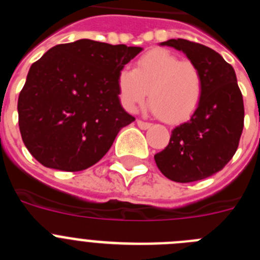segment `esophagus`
<instances>
[{
  "label": "esophagus",
  "instance_id": "obj_1",
  "mask_svg": "<svg viewBox=\"0 0 260 260\" xmlns=\"http://www.w3.org/2000/svg\"><path fill=\"white\" fill-rule=\"evenodd\" d=\"M137 125L139 126V128H142V130H147V128L151 127L150 122H144L142 119H137Z\"/></svg>",
  "mask_w": 260,
  "mask_h": 260
}]
</instances>
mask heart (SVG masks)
Masks as SVG:
<instances>
[{
	"instance_id": "b5f03b06",
	"label": "heart",
	"mask_w": 260,
	"mask_h": 260,
	"mask_svg": "<svg viewBox=\"0 0 260 260\" xmlns=\"http://www.w3.org/2000/svg\"><path fill=\"white\" fill-rule=\"evenodd\" d=\"M118 93L126 110H135L150 91L152 110L168 122L189 118L201 103L203 77L189 59L181 61L165 49H155L138 59L135 69L119 71Z\"/></svg>"
}]
</instances>
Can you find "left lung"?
Segmentation results:
<instances>
[{
	"mask_svg": "<svg viewBox=\"0 0 260 260\" xmlns=\"http://www.w3.org/2000/svg\"><path fill=\"white\" fill-rule=\"evenodd\" d=\"M167 45L185 53L203 77L201 103L189 121L172 130L165 150L155 155L157 168L176 182H194L221 171L237 151L243 128V99L236 71L219 53L185 39Z\"/></svg>",
	"mask_w": 260,
	"mask_h": 260,
	"instance_id": "obj_1",
	"label": "left lung"
}]
</instances>
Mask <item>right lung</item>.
<instances>
[{
  "label": "right lung",
  "instance_id": "obj_1",
  "mask_svg": "<svg viewBox=\"0 0 260 260\" xmlns=\"http://www.w3.org/2000/svg\"><path fill=\"white\" fill-rule=\"evenodd\" d=\"M142 50L80 39L50 48L32 63L18 116L23 143L40 164L84 171L109 151L135 119L121 105L117 79Z\"/></svg>",
  "mask_w": 260,
  "mask_h": 260
}]
</instances>
